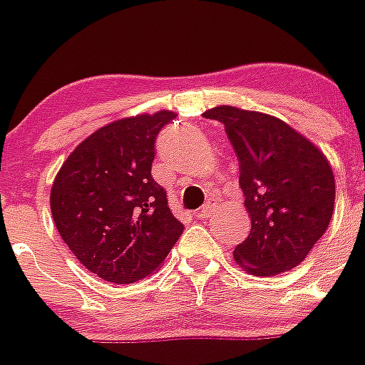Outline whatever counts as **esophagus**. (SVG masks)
Wrapping results in <instances>:
<instances>
[{
    "label": "esophagus",
    "mask_w": 365,
    "mask_h": 365,
    "mask_svg": "<svg viewBox=\"0 0 365 365\" xmlns=\"http://www.w3.org/2000/svg\"><path fill=\"white\" fill-rule=\"evenodd\" d=\"M213 210H215V200H210L208 203H206L203 208H201L200 212H197V217H201V219H208L210 213H212Z\"/></svg>",
    "instance_id": "1"
}]
</instances>
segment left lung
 <instances>
[{
	"label": "left lung",
	"instance_id": "8db88e82",
	"mask_svg": "<svg viewBox=\"0 0 365 365\" xmlns=\"http://www.w3.org/2000/svg\"><path fill=\"white\" fill-rule=\"evenodd\" d=\"M240 168L251 233L233 251L245 272L272 277L298 267L329 227L336 201L332 165L318 146L270 114L217 106Z\"/></svg>",
	"mask_w": 365,
	"mask_h": 365
}]
</instances>
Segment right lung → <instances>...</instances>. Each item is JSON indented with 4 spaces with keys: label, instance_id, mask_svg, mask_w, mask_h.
<instances>
[{
    "label": "right lung",
    "instance_id": "1",
    "mask_svg": "<svg viewBox=\"0 0 365 365\" xmlns=\"http://www.w3.org/2000/svg\"><path fill=\"white\" fill-rule=\"evenodd\" d=\"M173 111L116 120L67 157L51 189L58 233L104 281L130 284L152 275L183 233L164 187L152 178L155 139Z\"/></svg>",
    "mask_w": 365,
    "mask_h": 365
}]
</instances>
